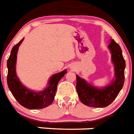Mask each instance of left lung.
Listing matches in <instances>:
<instances>
[{
    "instance_id": "1",
    "label": "left lung",
    "mask_w": 134,
    "mask_h": 134,
    "mask_svg": "<svg viewBox=\"0 0 134 134\" xmlns=\"http://www.w3.org/2000/svg\"><path fill=\"white\" fill-rule=\"evenodd\" d=\"M111 53L115 76L111 83L103 87H97L76 75V91L81 102L94 108H104L114 101L123 88L125 61L121 49L113 39L108 46Z\"/></svg>"
}]
</instances>
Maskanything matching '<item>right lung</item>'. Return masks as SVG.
Instances as JSON below:
<instances>
[{
    "mask_svg": "<svg viewBox=\"0 0 134 134\" xmlns=\"http://www.w3.org/2000/svg\"><path fill=\"white\" fill-rule=\"evenodd\" d=\"M24 38L15 44L11 51L7 60V85L9 89L16 100L28 109H41L49 106L53 102L55 96L58 82L60 81L67 70L54 74L49 78L47 87L43 91H33L21 83L16 74V62L19 47L24 41Z\"/></svg>",
    "mask_w": 134,
    "mask_h": 134,
    "instance_id": "1",
    "label": "right lung"
}]
</instances>
